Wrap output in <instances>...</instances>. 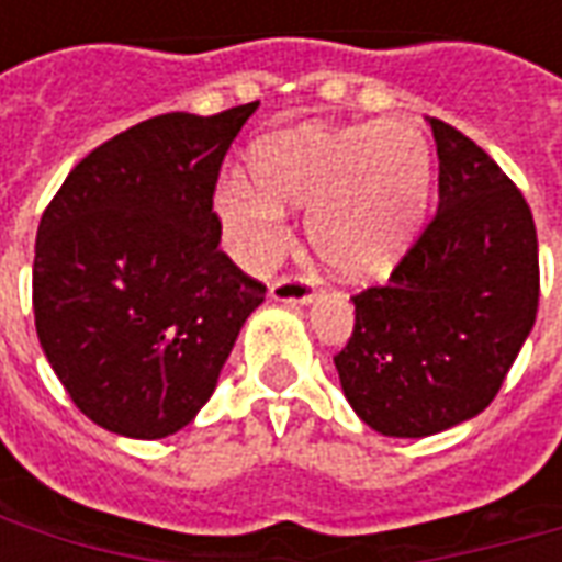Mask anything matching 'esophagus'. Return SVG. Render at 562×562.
Masks as SVG:
<instances>
[{
  "label": "esophagus",
  "mask_w": 562,
  "mask_h": 562,
  "mask_svg": "<svg viewBox=\"0 0 562 562\" xmlns=\"http://www.w3.org/2000/svg\"><path fill=\"white\" fill-rule=\"evenodd\" d=\"M316 297V289L313 282L304 280V277H282L270 285V301L277 304H310Z\"/></svg>",
  "instance_id": "1"
}]
</instances>
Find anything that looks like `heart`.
<instances>
[{"label": "heart", "mask_w": 562, "mask_h": 562, "mask_svg": "<svg viewBox=\"0 0 562 562\" xmlns=\"http://www.w3.org/2000/svg\"><path fill=\"white\" fill-rule=\"evenodd\" d=\"M256 183L225 177L216 213L232 252L261 268L285 240V207H308L318 258L346 280L389 277L413 246L430 198V147L403 120L301 126L258 144Z\"/></svg>", "instance_id": "obj_1"}]
</instances>
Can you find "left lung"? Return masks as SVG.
Here are the masks:
<instances>
[{
    "instance_id": "obj_1",
    "label": "left lung",
    "mask_w": 562,
    "mask_h": 562,
    "mask_svg": "<svg viewBox=\"0 0 562 562\" xmlns=\"http://www.w3.org/2000/svg\"><path fill=\"white\" fill-rule=\"evenodd\" d=\"M439 210L389 285L355 294V330L334 364L355 415L422 439L494 401L539 306V240L527 201L458 128L427 116Z\"/></svg>"
}]
</instances>
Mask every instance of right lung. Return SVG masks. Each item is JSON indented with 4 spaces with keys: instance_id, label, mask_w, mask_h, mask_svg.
<instances>
[{
    "instance_id": "add662e5",
    "label": "right lung",
    "mask_w": 562,
    "mask_h": 562,
    "mask_svg": "<svg viewBox=\"0 0 562 562\" xmlns=\"http://www.w3.org/2000/svg\"><path fill=\"white\" fill-rule=\"evenodd\" d=\"M258 102L161 114L75 165L35 237L44 358L80 413L128 439L183 430L265 285L220 249L213 189Z\"/></svg>"
}]
</instances>
